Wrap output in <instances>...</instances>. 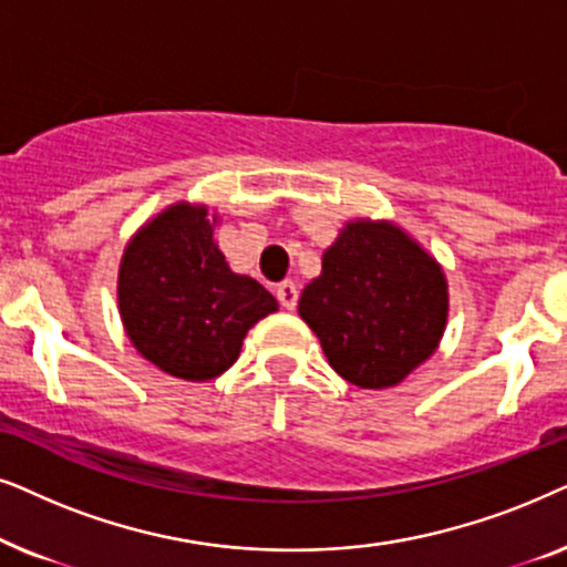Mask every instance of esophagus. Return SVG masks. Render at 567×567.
<instances>
[{"instance_id":"34e87169","label":"esophagus","mask_w":567,"mask_h":567,"mask_svg":"<svg viewBox=\"0 0 567 567\" xmlns=\"http://www.w3.org/2000/svg\"><path fill=\"white\" fill-rule=\"evenodd\" d=\"M275 296L279 300V306L288 308V311H292V308L298 306V285L292 282V279H285V282L277 285Z\"/></svg>"}]
</instances>
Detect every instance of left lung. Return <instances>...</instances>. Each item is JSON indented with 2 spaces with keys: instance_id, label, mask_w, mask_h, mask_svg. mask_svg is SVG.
Instances as JSON below:
<instances>
[{
  "instance_id": "8db88e82",
  "label": "left lung",
  "mask_w": 567,
  "mask_h": 567,
  "mask_svg": "<svg viewBox=\"0 0 567 567\" xmlns=\"http://www.w3.org/2000/svg\"><path fill=\"white\" fill-rule=\"evenodd\" d=\"M329 365L360 389H386L435 352L449 313L446 277L389 223H350L300 296Z\"/></svg>"
}]
</instances>
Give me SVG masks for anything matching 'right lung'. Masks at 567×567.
I'll list each match as a JSON object with an SVG mask.
<instances>
[{
    "mask_svg": "<svg viewBox=\"0 0 567 567\" xmlns=\"http://www.w3.org/2000/svg\"><path fill=\"white\" fill-rule=\"evenodd\" d=\"M213 230L205 207L165 209L132 238L118 269V308L132 344L184 381L228 371L246 331L277 311L256 279L233 275Z\"/></svg>",
    "mask_w": 567,
    "mask_h": 567,
    "instance_id": "add662e5",
    "label": "right lung"
}]
</instances>
